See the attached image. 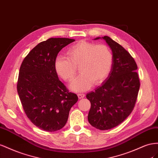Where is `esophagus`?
<instances>
[{
	"label": "esophagus",
	"instance_id": "34e87169",
	"mask_svg": "<svg viewBox=\"0 0 158 158\" xmlns=\"http://www.w3.org/2000/svg\"><path fill=\"white\" fill-rule=\"evenodd\" d=\"M78 98H79V99H81V98H84L85 97V94H83V93H79L78 94Z\"/></svg>",
	"mask_w": 158,
	"mask_h": 158
}]
</instances>
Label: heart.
<instances>
[{
    "instance_id": "1",
    "label": "heart",
    "mask_w": 158,
    "mask_h": 158,
    "mask_svg": "<svg viewBox=\"0 0 158 158\" xmlns=\"http://www.w3.org/2000/svg\"><path fill=\"white\" fill-rule=\"evenodd\" d=\"M67 57L57 56L54 67L57 75L67 82L73 79L79 67L81 74L70 85L74 91H85L94 85L103 83L113 64V55L105 44L81 40L67 51Z\"/></svg>"
}]
</instances>
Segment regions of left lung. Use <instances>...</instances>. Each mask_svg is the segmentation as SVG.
<instances>
[{"label":"left lung","mask_w":158,"mask_h":158,"mask_svg":"<svg viewBox=\"0 0 158 158\" xmlns=\"http://www.w3.org/2000/svg\"><path fill=\"white\" fill-rule=\"evenodd\" d=\"M102 38L111 49L113 64L105 81L86 97L91 102L89 123L94 128L105 130L117 127L130 114L140 83L137 64L129 52L110 37Z\"/></svg>","instance_id":"left-lung-1"}]
</instances>
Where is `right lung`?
<instances>
[{"label": "right lung", "mask_w": 158, "mask_h": 158, "mask_svg": "<svg viewBox=\"0 0 158 158\" xmlns=\"http://www.w3.org/2000/svg\"><path fill=\"white\" fill-rule=\"evenodd\" d=\"M74 39L49 38L38 44L22 61L17 91L26 116L35 126L48 132L61 129L69 110L78 101L58 78L54 63L62 48Z\"/></svg>", "instance_id": "add662e5"}]
</instances>
